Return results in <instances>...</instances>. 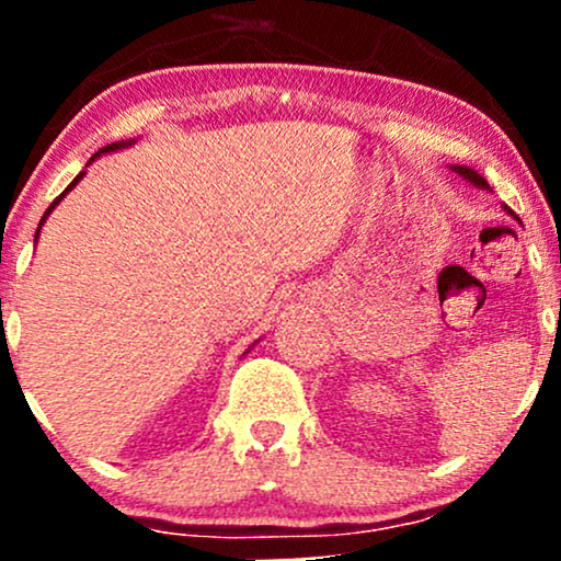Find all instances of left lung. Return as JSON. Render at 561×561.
<instances>
[{"label":"left lung","mask_w":561,"mask_h":561,"mask_svg":"<svg viewBox=\"0 0 561 561\" xmlns=\"http://www.w3.org/2000/svg\"><path fill=\"white\" fill-rule=\"evenodd\" d=\"M450 171H454V173H459V176H461V179H467V182H469V184L480 186V190H491V186H488V182H485V179H482L478 171L467 169V165H450Z\"/></svg>","instance_id":"8db88e82"}]
</instances>
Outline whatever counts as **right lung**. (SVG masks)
Instances as JSON below:
<instances>
[{"mask_svg": "<svg viewBox=\"0 0 561 561\" xmlns=\"http://www.w3.org/2000/svg\"><path fill=\"white\" fill-rule=\"evenodd\" d=\"M131 145H134V139H128V141H113V145L102 147V150H100V152H96V156H92V158H89V163H92V160H94V158L105 156V152H115V150H124V147H131ZM81 179H83V171L79 173V176H76V179H73V182H70V184L66 186V192H62V195H57V197L53 199V205H49V208H47V214H44V216H42V221H38V229H36V240H38V231H42V224H44V221H47V216H49V214H53V210H55V205H57V203H60V199H62V197H66V195H68V192H70V190H73V186L81 182Z\"/></svg>", "mask_w": 561, "mask_h": 561, "instance_id": "obj_1", "label": "right lung"}]
</instances>
